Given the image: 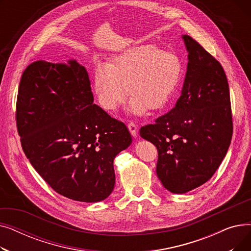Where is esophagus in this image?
Instances as JSON below:
<instances>
[{"instance_id": "34e87169", "label": "esophagus", "mask_w": 251, "mask_h": 251, "mask_svg": "<svg viewBox=\"0 0 251 251\" xmlns=\"http://www.w3.org/2000/svg\"><path fill=\"white\" fill-rule=\"evenodd\" d=\"M128 129L130 131L131 135H132L133 137L137 136V126L133 122H129L128 123Z\"/></svg>"}]
</instances>
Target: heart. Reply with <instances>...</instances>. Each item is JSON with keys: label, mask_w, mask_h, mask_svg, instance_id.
Here are the masks:
<instances>
[{"label": "heart", "mask_w": 251, "mask_h": 251, "mask_svg": "<svg viewBox=\"0 0 251 251\" xmlns=\"http://www.w3.org/2000/svg\"><path fill=\"white\" fill-rule=\"evenodd\" d=\"M183 74V64L173 51L152 45L124 50L110 64L97 62L94 87L101 108L115 111L126 99L130 109L143 114L162 109L174 95ZM127 89H126V87Z\"/></svg>", "instance_id": "obj_1"}]
</instances>
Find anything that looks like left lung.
<instances>
[{
	"label": "left lung",
	"instance_id": "left-lung-1",
	"mask_svg": "<svg viewBox=\"0 0 251 251\" xmlns=\"http://www.w3.org/2000/svg\"><path fill=\"white\" fill-rule=\"evenodd\" d=\"M187 71L174 108L140 128L156 147V175L170 192L182 194L213 177L233 134L230 91L222 65L189 35Z\"/></svg>",
	"mask_w": 251,
	"mask_h": 251
}]
</instances>
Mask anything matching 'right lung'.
<instances>
[{"label": "right lung", "mask_w": 251, "mask_h": 251, "mask_svg": "<svg viewBox=\"0 0 251 251\" xmlns=\"http://www.w3.org/2000/svg\"><path fill=\"white\" fill-rule=\"evenodd\" d=\"M16 124L21 146L36 172L67 199L98 202L115 186V156L132 137L124 123L94 103L86 69L31 63L18 89Z\"/></svg>", "instance_id": "add662e5"}]
</instances>
